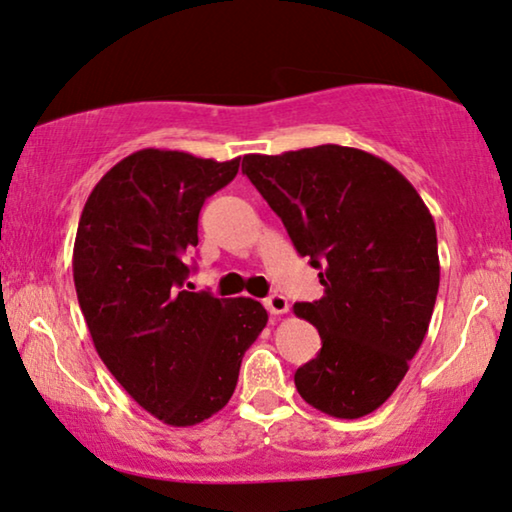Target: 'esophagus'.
<instances>
[{
	"label": "esophagus",
	"instance_id": "34e87169",
	"mask_svg": "<svg viewBox=\"0 0 512 512\" xmlns=\"http://www.w3.org/2000/svg\"><path fill=\"white\" fill-rule=\"evenodd\" d=\"M264 305L271 315H285L289 310V301L282 294H271L269 299H264Z\"/></svg>",
	"mask_w": 512,
	"mask_h": 512
}]
</instances>
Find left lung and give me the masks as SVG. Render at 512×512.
I'll list each match as a JSON object with an SVG mask.
<instances>
[{"label": "left lung", "instance_id": "obj_1", "mask_svg": "<svg viewBox=\"0 0 512 512\" xmlns=\"http://www.w3.org/2000/svg\"><path fill=\"white\" fill-rule=\"evenodd\" d=\"M241 172L278 213L324 296L294 303L322 349L296 391L335 418L379 409L409 370L439 292L437 230L416 188L368 151L322 144L243 156Z\"/></svg>", "mask_w": 512, "mask_h": 512}]
</instances>
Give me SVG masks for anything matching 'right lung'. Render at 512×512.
<instances>
[{
  "instance_id": "obj_1",
  "label": "right lung",
  "mask_w": 512,
  "mask_h": 512,
  "mask_svg": "<svg viewBox=\"0 0 512 512\" xmlns=\"http://www.w3.org/2000/svg\"><path fill=\"white\" fill-rule=\"evenodd\" d=\"M239 160L142 149L91 190L73 248L75 292L101 361L158 421L188 427L230 402L269 322L255 299L183 289L197 218Z\"/></svg>"
}]
</instances>
